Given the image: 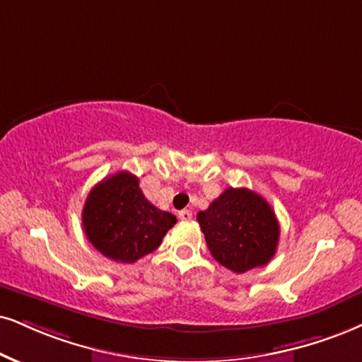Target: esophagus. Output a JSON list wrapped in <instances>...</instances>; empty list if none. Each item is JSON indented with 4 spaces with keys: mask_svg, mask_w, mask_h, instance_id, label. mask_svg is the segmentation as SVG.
Masks as SVG:
<instances>
[{
    "mask_svg": "<svg viewBox=\"0 0 362 362\" xmlns=\"http://www.w3.org/2000/svg\"><path fill=\"white\" fill-rule=\"evenodd\" d=\"M177 216H180V220H182V221H188L193 218V213H191L189 209H181V211L177 213Z\"/></svg>",
    "mask_w": 362,
    "mask_h": 362,
    "instance_id": "esophagus-1",
    "label": "esophagus"
}]
</instances>
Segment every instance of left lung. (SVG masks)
Masks as SVG:
<instances>
[{"instance_id": "8db88e82", "label": "left lung", "mask_w": 362, "mask_h": 362, "mask_svg": "<svg viewBox=\"0 0 362 362\" xmlns=\"http://www.w3.org/2000/svg\"><path fill=\"white\" fill-rule=\"evenodd\" d=\"M198 223L213 258L235 274L267 265L276 252L279 221L255 191L225 189L198 213Z\"/></svg>"}]
</instances>
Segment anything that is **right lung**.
Here are the masks:
<instances>
[{"instance_id": "right-lung-1", "label": "right lung", "mask_w": 362, "mask_h": 362, "mask_svg": "<svg viewBox=\"0 0 362 362\" xmlns=\"http://www.w3.org/2000/svg\"><path fill=\"white\" fill-rule=\"evenodd\" d=\"M176 216L147 202L127 171L105 177L88 193L82 225L88 242L114 262L134 263L154 252Z\"/></svg>"}]
</instances>
